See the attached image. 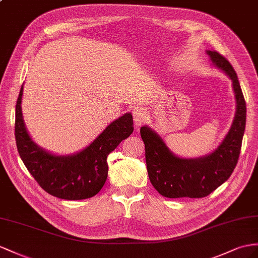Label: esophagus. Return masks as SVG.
<instances>
[{
  "label": "esophagus",
  "instance_id": "1",
  "mask_svg": "<svg viewBox=\"0 0 258 258\" xmlns=\"http://www.w3.org/2000/svg\"><path fill=\"white\" fill-rule=\"evenodd\" d=\"M133 117L136 124H143L148 121L149 111L145 108H137L133 111Z\"/></svg>",
  "mask_w": 258,
  "mask_h": 258
}]
</instances>
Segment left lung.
Instances as JSON below:
<instances>
[{
  "instance_id": "left-lung-1",
  "label": "left lung",
  "mask_w": 258,
  "mask_h": 258,
  "mask_svg": "<svg viewBox=\"0 0 258 258\" xmlns=\"http://www.w3.org/2000/svg\"><path fill=\"white\" fill-rule=\"evenodd\" d=\"M207 54L216 68L232 81L236 100L234 120L227 136L213 153L190 159L175 156L155 131L141 127L149 180L164 197L207 196L229 179L239 160L246 122L245 100L232 65L217 51L208 50Z\"/></svg>"
}]
</instances>
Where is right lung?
Segmentation results:
<instances>
[{
  "label": "right lung",
  "instance_id": "1",
  "mask_svg": "<svg viewBox=\"0 0 258 258\" xmlns=\"http://www.w3.org/2000/svg\"><path fill=\"white\" fill-rule=\"evenodd\" d=\"M24 86L16 103L15 138L24 164L45 192L69 201L86 200L100 192L108 176L107 158L117 145L133 133L131 113L116 118L82 151L56 156L39 147L26 130L22 113Z\"/></svg>",
  "mask_w": 258,
  "mask_h": 258
}]
</instances>
